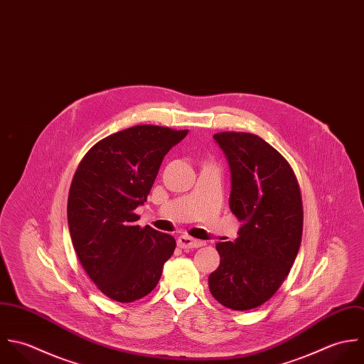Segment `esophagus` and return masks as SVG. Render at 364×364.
Returning a JSON list of instances; mask_svg holds the SVG:
<instances>
[{
  "mask_svg": "<svg viewBox=\"0 0 364 364\" xmlns=\"http://www.w3.org/2000/svg\"><path fill=\"white\" fill-rule=\"evenodd\" d=\"M177 245L178 247L181 249H194V247H201L205 245V242L203 240H197L194 237H190L187 235H181L178 239H177Z\"/></svg>",
  "mask_w": 364,
  "mask_h": 364,
  "instance_id": "34e87169",
  "label": "esophagus"
}]
</instances>
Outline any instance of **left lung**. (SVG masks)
I'll return each instance as SVG.
<instances>
[{
  "instance_id": "left-lung-1",
  "label": "left lung",
  "mask_w": 364,
  "mask_h": 364,
  "mask_svg": "<svg viewBox=\"0 0 364 364\" xmlns=\"http://www.w3.org/2000/svg\"><path fill=\"white\" fill-rule=\"evenodd\" d=\"M230 168L229 207L242 222L233 242H219L218 269L210 274L214 298L247 311L264 304L290 273L302 236V201L289 161L262 138L214 135Z\"/></svg>"
}]
</instances>
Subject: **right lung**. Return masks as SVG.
Here are the masks:
<instances>
[{
	"label": "right lung",
	"mask_w": 364,
	"mask_h": 364,
	"mask_svg": "<svg viewBox=\"0 0 364 364\" xmlns=\"http://www.w3.org/2000/svg\"><path fill=\"white\" fill-rule=\"evenodd\" d=\"M188 131L138 125L92 146L74 174L68 220L77 257L102 294L134 302L153 290L176 249L171 235L136 225L135 210L161 161Z\"/></svg>",
	"instance_id": "obj_1"
}]
</instances>
